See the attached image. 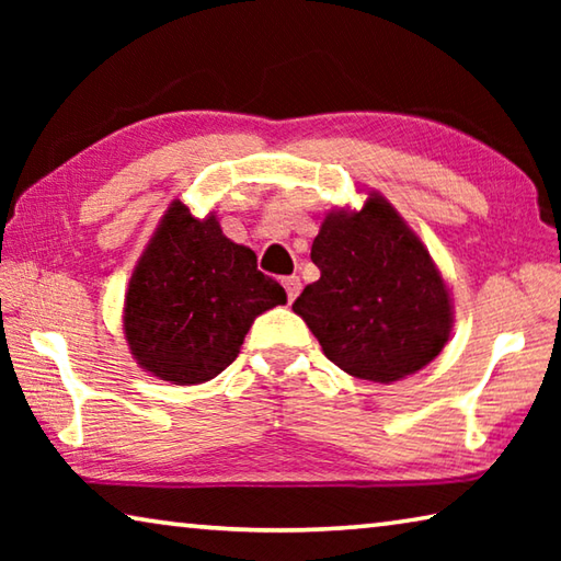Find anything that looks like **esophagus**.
<instances>
[{
  "label": "esophagus",
  "mask_w": 561,
  "mask_h": 561,
  "mask_svg": "<svg viewBox=\"0 0 561 561\" xmlns=\"http://www.w3.org/2000/svg\"><path fill=\"white\" fill-rule=\"evenodd\" d=\"M282 284H284V289H287V299H289V301L297 299V294L301 291V282H299V277H284V279H282Z\"/></svg>",
  "instance_id": "34e87169"
}]
</instances>
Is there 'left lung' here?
I'll use <instances>...</instances> for the list:
<instances>
[{
    "label": "left lung",
    "mask_w": 561,
    "mask_h": 561,
    "mask_svg": "<svg viewBox=\"0 0 561 561\" xmlns=\"http://www.w3.org/2000/svg\"><path fill=\"white\" fill-rule=\"evenodd\" d=\"M321 277L291 309L329 360L364 381H398L440 354L453 311L428 250L391 203L331 213L311 244Z\"/></svg>",
    "instance_id": "1"
}]
</instances>
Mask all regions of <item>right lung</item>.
<instances>
[{"label":"right lung","instance_id":"1","mask_svg":"<svg viewBox=\"0 0 561 561\" xmlns=\"http://www.w3.org/2000/svg\"><path fill=\"white\" fill-rule=\"evenodd\" d=\"M284 301L250 247L227 240L215 215L195 220L175 201L133 272L123 329L146 371L195 386L222 374L254 317Z\"/></svg>","mask_w":561,"mask_h":561}]
</instances>
